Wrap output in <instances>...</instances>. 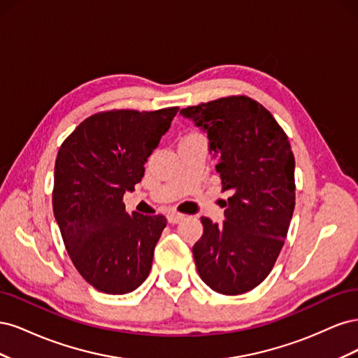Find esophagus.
<instances>
[{
    "label": "esophagus",
    "mask_w": 358,
    "mask_h": 358,
    "mask_svg": "<svg viewBox=\"0 0 358 358\" xmlns=\"http://www.w3.org/2000/svg\"><path fill=\"white\" fill-rule=\"evenodd\" d=\"M183 218H185V215H182V213H179V212H171V213H169V222H170V224H178V222H180Z\"/></svg>",
    "instance_id": "esophagus-1"
}]
</instances>
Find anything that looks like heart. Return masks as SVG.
I'll use <instances>...</instances> for the list:
<instances>
[{"mask_svg":"<svg viewBox=\"0 0 358 358\" xmlns=\"http://www.w3.org/2000/svg\"><path fill=\"white\" fill-rule=\"evenodd\" d=\"M192 136H194V134H192Z\"/></svg>","mask_w":358,"mask_h":358,"instance_id":"1","label":"heart"}]
</instances>
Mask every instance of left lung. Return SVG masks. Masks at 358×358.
I'll return each mask as SVG.
<instances>
[{"label": "left lung", "instance_id": "obj_1", "mask_svg": "<svg viewBox=\"0 0 358 358\" xmlns=\"http://www.w3.org/2000/svg\"><path fill=\"white\" fill-rule=\"evenodd\" d=\"M208 134L218 158L225 221L201 216L203 236L192 246L203 282L227 296L243 294L272 272L296 204L294 155L284 129L266 107L231 95L180 110Z\"/></svg>", "mask_w": 358, "mask_h": 358}]
</instances>
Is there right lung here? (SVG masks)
<instances>
[{"mask_svg": "<svg viewBox=\"0 0 358 358\" xmlns=\"http://www.w3.org/2000/svg\"><path fill=\"white\" fill-rule=\"evenodd\" d=\"M178 110L95 113L58 150L53 213L74 267L106 294L134 291L152 267L166 216L128 213L122 199L142 180Z\"/></svg>", "mask_w": 358, "mask_h": 358, "instance_id": "1", "label": "right lung"}]
</instances>
